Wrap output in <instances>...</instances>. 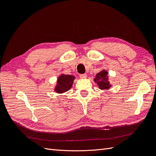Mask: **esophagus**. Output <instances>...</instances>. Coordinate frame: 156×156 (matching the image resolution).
<instances>
[{
    "label": "esophagus",
    "instance_id": "obj_1",
    "mask_svg": "<svg viewBox=\"0 0 156 156\" xmlns=\"http://www.w3.org/2000/svg\"><path fill=\"white\" fill-rule=\"evenodd\" d=\"M79 77L81 79H86L87 78V74L84 73V74H80L79 75Z\"/></svg>",
    "mask_w": 156,
    "mask_h": 156
}]
</instances>
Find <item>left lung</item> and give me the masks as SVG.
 <instances>
[{
  "label": "left lung",
  "mask_w": 156,
  "mask_h": 156,
  "mask_svg": "<svg viewBox=\"0 0 156 156\" xmlns=\"http://www.w3.org/2000/svg\"><path fill=\"white\" fill-rule=\"evenodd\" d=\"M108 72L105 70H102L96 74V78H94V82L97 83L99 88L101 90L108 89L111 87V84L108 81Z\"/></svg>",
  "instance_id": "obj_1"
}]
</instances>
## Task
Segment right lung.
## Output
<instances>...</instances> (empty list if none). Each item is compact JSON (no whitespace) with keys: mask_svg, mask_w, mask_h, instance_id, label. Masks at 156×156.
<instances>
[{"mask_svg":"<svg viewBox=\"0 0 156 156\" xmlns=\"http://www.w3.org/2000/svg\"><path fill=\"white\" fill-rule=\"evenodd\" d=\"M75 77L73 75H61L58 78L57 84L55 88L56 93L62 94L67 92L72 88Z\"/></svg>","mask_w":156,"mask_h":156,"instance_id":"1","label":"right lung"}]
</instances>
